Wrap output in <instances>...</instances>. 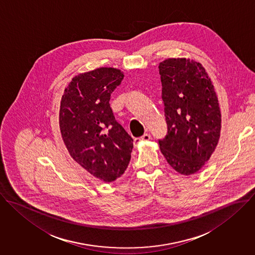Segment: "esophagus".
Returning <instances> with one entry per match:
<instances>
[{"instance_id": "1", "label": "esophagus", "mask_w": 255, "mask_h": 255, "mask_svg": "<svg viewBox=\"0 0 255 255\" xmlns=\"http://www.w3.org/2000/svg\"><path fill=\"white\" fill-rule=\"evenodd\" d=\"M149 140H151V135L149 134V133H146V134H144L142 137H140V138H136L135 140H134V144L135 145H138L140 142H142V141H149Z\"/></svg>"}]
</instances>
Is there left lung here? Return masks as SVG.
Wrapping results in <instances>:
<instances>
[{"label":"left lung","mask_w":255,"mask_h":255,"mask_svg":"<svg viewBox=\"0 0 255 255\" xmlns=\"http://www.w3.org/2000/svg\"><path fill=\"white\" fill-rule=\"evenodd\" d=\"M167 132L158 140L167 162L185 175L197 172L214 152L221 112L214 87L200 63L166 59L158 66Z\"/></svg>","instance_id":"left-lung-1"}]
</instances>
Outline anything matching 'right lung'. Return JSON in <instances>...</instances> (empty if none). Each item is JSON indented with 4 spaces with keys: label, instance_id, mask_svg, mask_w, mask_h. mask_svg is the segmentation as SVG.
<instances>
[{
    "label": "right lung",
    "instance_id": "right-lung-1",
    "mask_svg": "<svg viewBox=\"0 0 255 255\" xmlns=\"http://www.w3.org/2000/svg\"><path fill=\"white\" fill-rule=\"evenodd\" d=\"M124 75L114 68H100L72 79L60 107V129L73 158L105 182L126 170L133 139L116 121L109 101Z\"/></svg>",
    "mask_w": 255,
    "mask_h": 255
}]
</instances>
